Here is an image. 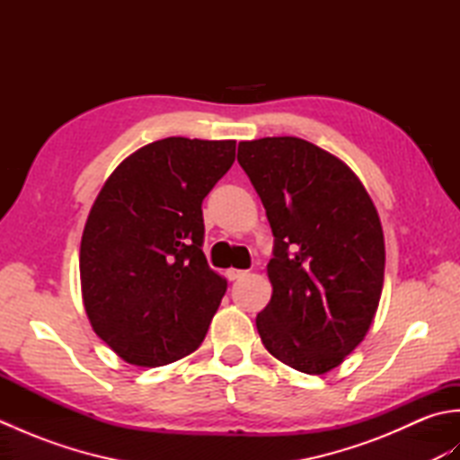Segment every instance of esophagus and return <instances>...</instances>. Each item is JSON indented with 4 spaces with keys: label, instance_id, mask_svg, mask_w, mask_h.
<instances>
[{
    "label": "esophagus",
    "instance_id": "obj_1",
    "mask_svg": "<svg viewBox=\"0 0 460 460\" xmlns=\"http://www.w3.org/2000/svg\"><path fill=\"white\" fill-rule=\"evenodd\" d=\"M243 277H247V270H239V269H229L227 270V279L229 280H239Z\"/></svg>",
    "mask_w": 460,
    "mask_h": 460
}]
</instances>
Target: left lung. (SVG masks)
I'll use <instances>...</instances> for the list:
<instances>
[{
	"label": "left lung",
	"instance_id": "obj_1",
	"mask_svg": "<svg viewBox=\"0 0 460 460\" xmlns=\"http://www.w3.org/2000/svg\"><path fill=\"white\" fill-rule=\"evenodd\" d=\"M237 160L275 235L259 336L282 364L326 374L366 338L379 306L385 243L376 205L344 162L295 136L239 142Z\"/></svg>",
	"mask_w": 460,
	"mask_h": 460
}]
</instances>
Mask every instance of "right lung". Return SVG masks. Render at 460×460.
Masks as SVG:
<instances>
[{
	"label": "right lung",
	"mask_w": 460,
	"mask_h": 460,
	"mask_svg": "<svg viewBox=\"0 0 460 460\" xmlns=\"http://www.w3.org/2000/svg\"><path fill=\"white\" fill-rule=\"evenodd\" d=\"M233 162L235 140L172 136L122 160L96 195L81 239L83 302L128 364H172L208 334L227 280L201 251V203Z\"/></svg>",
	"instance_id": "right-lung-1"
}]
</instances>
